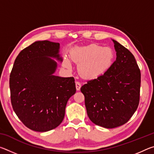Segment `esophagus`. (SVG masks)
Wrapping results in <instances>:
<instances>
[{
  "label": "esophagus",
  "mask_w": 154,
  "mask_h": 154,
  "mask_svg": "<svg viewBox=\"0 0 154 154\" xmlns=\"http://www.w3.org/2000/svg\"><path fill=\"white\" fill-rule=\"evenodd\" d=\"M75 84H76V89L77 90H79L81 86H82V84H81V83L79 82H77L76 81V82H75Z\"/></svg>",
  "instance_id": "esophagus-1"
}]
</instances>
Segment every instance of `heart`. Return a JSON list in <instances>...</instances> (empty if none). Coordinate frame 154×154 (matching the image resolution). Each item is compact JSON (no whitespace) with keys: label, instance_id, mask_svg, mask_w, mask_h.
<instances>
[{"label":"heart","instance_id":"obj_1","mask_svg":"<svg viewBox=\"0 0 154 154\" xmlns=\"http://www.w3.org/2000/svg\"><path fill=\"white\" fill-rule=\"evenodd\" d=\"M72 58L79 64L78 69L80 74L85 78H96L109 69L113 59V51L109 48L92 45L75 49ZM69 66V62H66Z\"/></svg>","mask_w":154,"mask_h":154}]
</instances>
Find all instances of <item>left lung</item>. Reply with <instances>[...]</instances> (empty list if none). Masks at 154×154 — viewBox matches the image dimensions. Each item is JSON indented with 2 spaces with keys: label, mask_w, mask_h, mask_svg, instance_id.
<instances>
[{
  "label": "left lung",
  "mask_w": 154,
  "mask_h": 154,
  "mask_svg": "<svg viewBox=\"0 0 154 154\" xmlns=\"http://www.w3.org/2000/svg\"><path fill=\"white\" fill-rule=\"evenodd\" d=\"M113 41L116 60L103 75L81 88L90 119L106 128L128 122L140 100V71L136 60L127 48Z\"/></svg>",
  "instance_id": "1"
}]
</instances>
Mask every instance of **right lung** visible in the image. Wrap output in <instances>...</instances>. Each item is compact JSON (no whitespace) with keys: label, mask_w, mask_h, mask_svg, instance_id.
I'll list each match as a JSON object with an SVG mask.
<instances>
[{"label":"right lung","mask_w":154,"mask_h":154,"mask_svg":"<svg viewBox=\"0 0 154 154\" xmlns=\"http://www.w3.org/2000/svg\"><path fill=\"white\" fill-rule=\"evenodd\" d=\"M60 44L36 41L20 52L9 78L12 107L23 124L36 132L56 128L63 120L70 97L76 92L75 79L55 76L62 61Z\"/></svg>","instance_id":"add662e5"}]
</instances>
